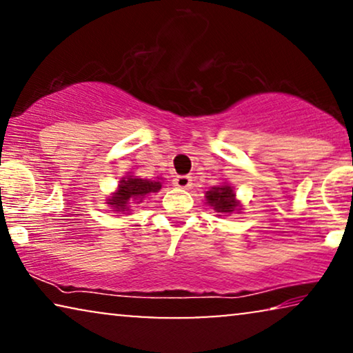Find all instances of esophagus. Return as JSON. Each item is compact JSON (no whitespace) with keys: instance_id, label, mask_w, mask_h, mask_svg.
Returning a JSON list of instances; mask_svg holds the SVG:
<instances>
[{"instance_id":"1","label":"esophagus","mask_w":353,"mask_h":353,"mask_svg":"<svg viewBox=\"0 0 353 353\" xmlns=\"http://www.w3.org/2000/svg\"><path fill=\"white\" fill-rule=\"evenodd\" d=\"M173 185H175L176 188H181V190H190V188L192 186V180H191V176H188V175H180L173 180Z\"/></svg>"}]
</instances>
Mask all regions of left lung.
Returning a JSON list of instances; mask_svg holds the SVG:
<instances>
[{
    "mask_svg": "<svg viewBox=\"0 0 353 353\" xmlns=\"http://www.w3.org/2000/svg\"><path fill=\"white\" fill-rule=\"evenodd\" d=\"M205 201L207 204L214 207L216 214H233L234 210H239L241 207L238 199H236L233 188L230 185L214 186L205 192Z\"/></svg>",
    "mask_w": 353,
    "mask_h": 353,
    "instance_id": "1",
    "label": "left lung"
}]
</instances>
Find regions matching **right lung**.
I'll return each mask as SVG.
<instances>
[{
  "mask_svg": "<svg viewBox=\"0 0 353 353\" xmlns=\"http://www.w3.org/2000/svg\"><path fill=\"white\" fill-rule=\"evenodd\" d=\"M162 188L159 180H143L132 175L123 176L120 180L117 191L108 199V204L112 205L115 212H130V201L141 202L151 192H157Z\"/></svg>",
  "mask_w": 353,
  "mask_h": 353,
  "instance_id": "right-lung-1",
  "label": "right lung"
}]
</instances>
